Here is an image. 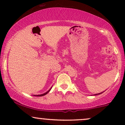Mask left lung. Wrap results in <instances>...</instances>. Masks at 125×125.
Segmentation results:
<instances>
[{
  "label": "left lung",
  "instance_id": "obj_1",
  "mask_svg": "<svg viewBox=\"0 0 125 125\" xmlns=\"http://www.w3.org/2000/svg\"><path fill=\"white\" fill-rule=\"evenodd\" d=\"M103 92H102V93H99V94H94V95H97V94H102Z\"/></svg>",
  "mask_w": 125,
  "mask_h": 125
}]
</instances>
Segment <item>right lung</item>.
Wrapping results in <instances>:
<instances>
[{"mask_svg": "<svg viewBox=\"0 0 125 125\" xmlns=\"http://www.w3.org/2000/svg\"><path fill=\"white\" fill-rule=\"evenodd\" d=\"M52 87H51V88L49 90H48V91H47L46 92L44 93V94H36V95H33V96H44V95H46V94H48V93L49 92V91H50V90H51Z\"/></svg>", "mask_w": 125, "mask_h": 125, "instance_id": "right-lung-1", "label": "right lung"}]
</instances>
